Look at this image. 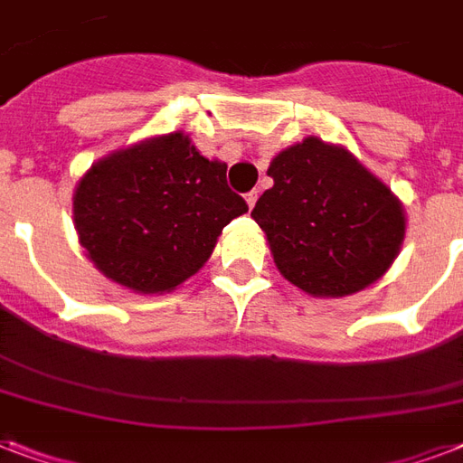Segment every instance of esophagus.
Wrapping results in <instances>:
<instances>
[{
	"instance_id": "1",
	"label": "esophagus",
	"mask_w": 463,
	"mask_h": 463,
	"mask_svg": "<svg viewBox=\"0 0 463 463\" xmlns=\"http://www.w3.org/2000/svg\"><path fill=\"white\" fill-rule=\"evenodd\" d=\"M257 192H250V194H245V202H247V206H250V209H254V203H257Z\"/></svg>"
}]
</instances>
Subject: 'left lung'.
<instances>
[{
	"label": "left lung",
	"mask_w": 463,
	"mask_h": 463,
	"mask_svg": "<svg viewBox=\"0 0 463 463\" xmlns=\"http://www.w3.org/2000/svg\"><path fill=\"white\" fill-rule=\"evenodd\" d=\"M252 218L279 271L315 298H344L387 274L406 216L394 192L344 146L307 137L269 165Z\"/></svg>",
	"instance_id": "8db88e82"
}]
</instances>
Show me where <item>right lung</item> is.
<instances>
[{"instance_id": "add662e5", "label": "right lung", "mask_w": 463, "mask_h": 463, "mask_svg": "<svg viewBox=\"0 0 463 463\" xmlns=\"http://www.w3.org/2000/svg\"><path fill=\"white\" fill-rule=\"evenodd\" d=\"M182 132L154 137L90 165L74 192L79 242L110 281L170 293L206 264L218 235L247 211Z\"/></svg>"}]
</instances>
